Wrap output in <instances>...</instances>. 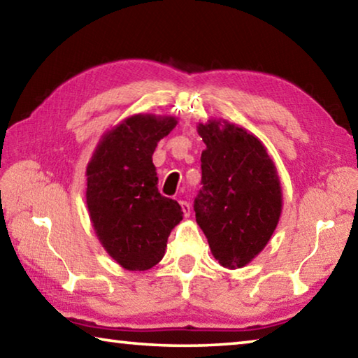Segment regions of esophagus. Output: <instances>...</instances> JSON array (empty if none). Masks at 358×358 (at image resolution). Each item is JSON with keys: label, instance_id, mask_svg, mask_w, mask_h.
<instances>
[{"label": "esophagus", "instance_id": "esophagus-1", "mask_svg": "<svg viewBox=\"0 0 358 358\" xmlns=\"http://www.w3.org/2000/svg\"><path fill=\"white\" fill-rule=\"evenodd\" d=\"M180 207H181V210H183V215L187 217L189 216V213H191V207H189V203H187L186 201H180Z\"/></svg>", "mask_w": 358, "mask_h": 358}]
</instances>
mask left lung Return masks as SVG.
<instances>
[{"label":"left lung","instance_id":"obj_1","mask_svg":"<svg viewBox=\"0 0 358 358\" xmlns=\"http://www.w3.org/2000/svg\"><path fill=\"white\" fill-rule=\"evenodd\" d=\"M202 189L194 201L196 221L224 268H241L262 252L280 222L282 189L266 147L224 118L197 123Z\"/></svg>","mask_w":358,"mask_h":358}]
</instances>
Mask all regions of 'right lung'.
<instances>
[{"instance_id":"add662e5","label":"right lung","mask_w":358,"mask_h":358,"mask_svg":"<svg viewBox=\"0 0 358 358\" xmlns=\"http://www.w3.org/2000/svg\"><path fill=\"white\" fill-rule=\"evenodd\" d=\"M178 118L136 113L101 136L87 166V207L99 243L129 271H145L164 257L180 205L161 196L153 164L161 138Z\"/></svg>"}]
</instances>
